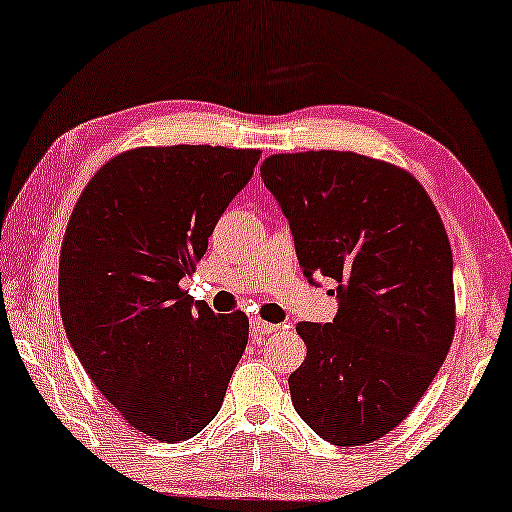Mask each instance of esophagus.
I'll return each instance as SVG.
<instances>
[{"label": "esophagus", "instance_id": "34e87169", "mask_svg": "<svg viewBox=\"0 0 512 512\" xmlns=\"http://www.w3.org/2000/svg\"><path fill=\"white\" fill-rule=\"evenodd\" d=\"M250 329H253L255 338H262V335H266V333H273V331H278V324L264 322V319H253V322H250Z\"/></svg>", "mask_w": 512, "mask_h": 512}]
</instances>
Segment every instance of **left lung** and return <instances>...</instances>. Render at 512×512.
I'll return each mask as SVG.
<instances>
[{"instance_id":"8db88e82","label":"left lung","mask_w":512,"mask_h":512,"mask_svg":"<svg viewBox=\"0 0 512 512\" xmlns=\"http://www.w3.org/2000/svg\"><path fill=\"white\" fill-rule=\"evenodd\" d=\"M308 278L338 282L329 324L301 322L305 361L289 377L299 414L335 446L398 427L446 361L455 335L453 250L414 174L354 151L264 158Z\"/></svg>"}]
</instances>
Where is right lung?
Returning a JSON list of instances; mask_svg holds the SVG:
<instances>
[{"instance_id":"obj_1","label":"right lung","mask_w":512,"mask_h":512,"mask_svg":"<svg viewBox=\"0 0 512 512\" xmlns=\"http://www.w3.org/2000/svg\"><path fill=\"white\" fill-rule=\"evenodd\" d=\"M262 151L135 147L82 190L59 255V308L82 368L137 432L179 444L223 404L246 312H213L181 278L207 253Z\"/></svg>"}]
</instances>
